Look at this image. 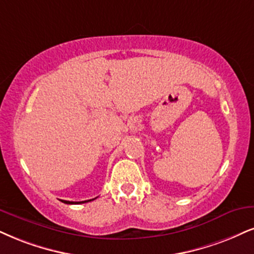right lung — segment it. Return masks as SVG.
<instances>
[{
    "label": "right lung",
    "mask_w": 254,
    "mask_h": 254,
    "mask_svg": "<svg viewBox=\"0 0 254 254\" xmlns=\"http://www.w3.org/2000/svg\"><path fill=\"white\" fill-rule=\"evenodd\" d=\"M92 200H94V199H90V200H84V201H67V200H61L62 202H64V203H84V202H88V201H92Z\"/></svg>",
    "instance_id": "right-lung-1"
}]
</instances>
